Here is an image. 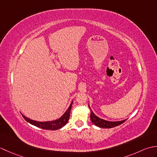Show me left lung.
Here are the masks:
<instances>
[{
  "instance_id": "1",
  "label": "left lung",
  "mask_w": 157,
  "mask_h": 157,
  "mask_svg": "<svg viewBox=\"0 0 157 157\" xmlns=\"http://www.w3.org/2000/svg\"><path fill=\"white\" fill-rule=\"evenodd\" d=\"M89 106V109H90V119L92 122L94 123V124L96 126L99 127V128H114V127L118 126L119 125H121V123L123 122H125L126 121V119L123 120V121H106V120L102 119L99 118L98 117L95 115V114L93 111H92V109Z\"/></svg>"
}]
</instances>
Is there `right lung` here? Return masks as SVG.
Masks as SVG:
<instances>
[{"label": "right lung", "instance_id": "1", "mask_svg": "<svg viewBox=\"0 0 157 157\" xmlns=\"http://www.w3.org/2000/svg\"><path fill=\"white\" fill-rule=\"evenodd\" d=\"M72 104H73V102L71 103L69 107L65 111L64 114L62 115V117H61L58 119L54 120V121H44V122L36 121H34V120L26 117H25L23 115H22V116H23V117L25 119L26 121H28V123H29L30 124H32L33 125L38 127V128H42L43 129L56 130V129L63 128V127L65 125L67 124V123L68 122Z\"/></svg>", "mask_w": 157, "mask_h": 157}]
</instances>
